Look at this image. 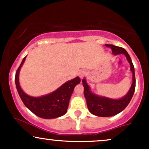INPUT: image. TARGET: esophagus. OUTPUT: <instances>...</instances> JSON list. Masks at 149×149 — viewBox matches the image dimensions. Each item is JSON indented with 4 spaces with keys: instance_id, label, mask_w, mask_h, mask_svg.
I'll return each instance as SVG.
<instances>
[{
    "instance_id": "esophagus-1",
    "label": "esophagus",
    "mask_w": 149,
    "mask_h": 149,
    "mask_svg": "<svg viewBox=\"0 0 149 149\" xmlns=\"http://www.w3.org/2000/svg\"><path fill=\"white\" fill-rule=\"evenodd\" d=\"M85 71H80L79 73H78V75H79V77L80 78H83V76H85Z\"/></svg>"
}]
</instances>
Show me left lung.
I'll list each match as a JSON object with an SVG mask.
<instances>
[{"label":"left lung","instance_id":"1","mask_svg":"<svg viewBox=\"0 0 149 149\" xmlns=\"http://www.w3.org/2000/svg\"><path fill=\"white\" fill-rule=\"evenodd\" d=\"M105 45L107 47H110L112 49V53L115 55L119 54H124L125 55L127 61L130 64V70L132 73V83L130 89L125 96L119 100H113L107 97L98 96L92 93L90 87L87 83L86 80L85 78L83 79L82 82L84 87V95L86 99L87 106L89 111L93 115L100 116V117H109V116H115L123 111L132 98L135 90V85H136L134 65L127 51L123 47L113 45L106 44Z\"/></svg>","mask_w":149,"mask_h":149}]
</instances>
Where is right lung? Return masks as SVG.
<instances>
[{
    "label": "right lung",
    "mask_w": 149,
    "mask_h": 149,
    "mask_svg": "<svg viewBox=\"0 0 149 149\" xmlns=\"http://www.w3.org/2000/svg\"><path fill=\"white\" fill-rule=\"evenodd\" d=\"M26 59L22 60L15 74V84L20 98L31 112L42 118H56L64 115L67 111L70 98L74 88L80 83V78L76 77L67 81L57 90L49 95L40 97H33L27 95L23 92L19 83V73Z\"/></svg>",
    "instance_id": "1"
}]
</instances>
